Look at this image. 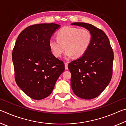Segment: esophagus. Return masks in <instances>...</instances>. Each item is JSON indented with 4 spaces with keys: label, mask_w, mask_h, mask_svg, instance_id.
Returning a JSON list of instances; mask_svg holds the SVG:
<instances>
[{
    "label": "esophagus",
    "mask_w": 126,
    "mask_h": 126,
    "mask_svg": "<svg viewBox=\"0 0 126 126\" xmlns=\"http://www.w3.org/2000/svg\"><path fill=\"white\" fill-rule=\"evenodd\" d=\"M65 69L66 70H68V62H65Z\"/></svg>",
    "instance_id": "1"
}]
</instances>
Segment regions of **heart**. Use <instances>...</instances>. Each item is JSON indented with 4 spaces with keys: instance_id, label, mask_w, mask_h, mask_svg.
<instances>
[{
    "instance_id": "b5f03b06",
    "label": "heart",
    "mask_w": 126,
    "mask_h": 126,
    "mask_svg": "<svg viewBox=\"0 0 126 126\" xmlns=\"http://www.w3.org/2000/svg\"><path fill=\"white\" fill-rule=\"evenodd\" d=\"M57 38H51L49 41L50 50L55 57H61L65 48L66 57L73 56L79 58L88 49L92 41V35L87 29L64 27L57 33Z\"/></svg>"
}]
</instances>
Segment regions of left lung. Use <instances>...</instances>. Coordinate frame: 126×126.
<instances>
[{"label":"left lung","mask_w":126,"mask_h":126,"mask_svg":"<svg viewBox=\"0 0 126 126\" xmlns=\"http://www.w3.org/2000/svg\"><path fill=\"white\" fill-rule=\"evenodd\" d=\"M71 25L84 27L92 35L87 52L68 64L72 90L80 98H94L105 89L111 79L113 52L109 39L101 29L86 23H73Z\"/></svg>","instance_id":"1"}]
</instances>
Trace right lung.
Segmentation results:
<instances>
[{
  "instance_id": "add662e5",
  "label": "right lung",
  "mask_w": 126,
  "mask_h": 126,
  "mask_svg": "<svg viewBox=\"0 0 126 126\" xmlns=\"http://www.w3.org/2000/svg\"><path fill=\"white\" fill-rule=\"evenodd\" d=\"M60 25L42 23L28 27L17 38L12 53L15 79L31 98L40 100L49 95L64 71L63 62L57 58L49 41Z\"/></svg>"
}]
</instances>
